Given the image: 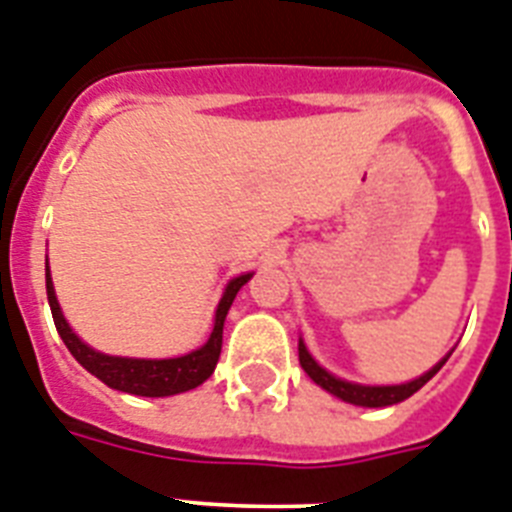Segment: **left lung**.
I'll list each match as a JSON object with an SVG mask.
<instances>
[{"mask_svg": "<svg viewBox=\"0 0 512 512\" xmlns=\"http://www.w3.org/2000/svg\"><path fill=\"white\" fill-rule=\"evenodd\" d=\"M298 358H301V366L306 371L308 377L314 379L322 390H327L329 395H335V398L345 400V403H353V405H363V408H384V405H395V403H403L405 398H411L413 392H418L424 387L429 379L437 374L445 361L450 358L447 353L437 366L426 371L424 377L413 379V382H405V384H387V387H369V384H356V382H345V379L335 377V374H329L327 369H322L319 363L311 358V353L306 350L303 340H298Z\"/></svg>", "mask_w": 512, "mask_h": 512, "instance_id": "left-lung-1", "label": "left lung"}]
</instances>
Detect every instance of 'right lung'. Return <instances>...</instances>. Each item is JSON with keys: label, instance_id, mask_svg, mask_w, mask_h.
<instances>
[{"label": "right lung", "instance_id": "1", "mask_svg": "<svg viewBox=\"0 0 512 512\" xmlns=\"http://www.w3.org/2000/svg\"><path fill=\"white\" fill-rule=\"evenodd\" d=\"M251 280V274H240L235 280L227 282L225 295L217 306L214 314V329H211L209 340L198 350L180 358H122V356H107L99 350L88 348L86 342L75 335L70 324L62 316V308L54 295L52 274H49V259H46V298L52 306L54 327H57L59 337L67 345V350L73 353L75 361L86 371H91L96 379L112 387V390L130 392V395H141V398H167V395H177V392H188L198 384H204L206 379L214 374V366L222 353V327H225V316L230 311L235 295L246 282Z\"/></svg>", "mask_w": 512, "mask_h": 512}]
</instances>
